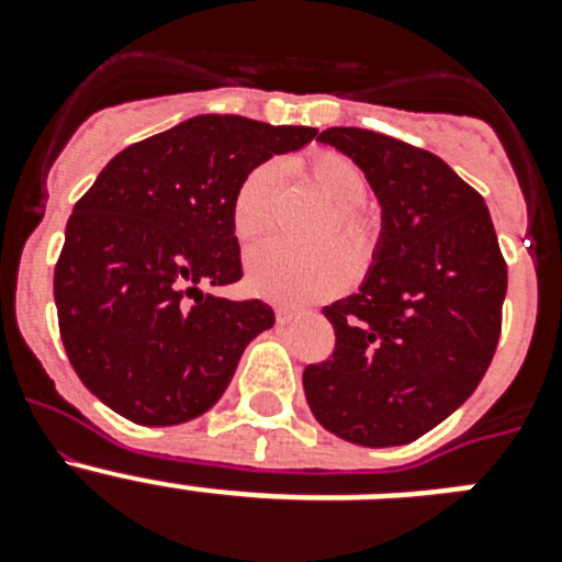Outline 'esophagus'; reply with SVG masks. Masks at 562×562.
Listing matches in <instances>:
<instances>
[{
  "instance_id": "1",
  "label": "esophagus",
  "mask_w": 562,
  "mask_h": 562,
  "mask_svg": "<svg viewBox=\"0 0 562 562\" xmlns=\"http://www.w3.org/2000/svg\"><path fill=\"white\" fill-rule=\"evenodd\" d=\"M297 315H301V310H295V306H278V310H276V321L281 326L292 324V321H295Z\"/></svg>"
}]
</instances>
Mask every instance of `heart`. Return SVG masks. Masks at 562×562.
Instances as JSON below:
<instances>
[{
	"label": "heart",
	"mask_w": 562,
	"mask_h": 562,
	"mask_svg": "<svg viewBox=\"0 0 562 562\" xmlns=\"http://www.w3.org/2000/svg\"><path fill=\"white\" fill-rule=\"evenodd\" d=\"M306 186L331 207V220L321 231L315 250H292L278 241L252 247L245 261L247 290L276 304H310L331 297L355 276H366L374 265L380 245V222L362 200L369 196V180L351 157L340 151H315L295 162ZM281 173L276 162H261L245 173L233 193V231L238 238L265 236L276 222Z\"/></svg>",
	"instance_id": "b5f03b06"
}]
</instances>
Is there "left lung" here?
<instances>
[{
	"mask_svg": "<svg viewBox=\"0 0 562 562\" xmlns=\"http://www.w3.org/2000/svg\"><path fill=\"white\" fill-rule=\"evenodd\" d=\"M321 143L357 162L382 207L374 265L326 306L335 355L304 391L329 434L362 448L408 445L479 389L501 337L506 261L484 200L448 162L369 128Z\"/></svg>",
	"mask_w": 562,
	"mask_h": 562,
	"instance_id": "obj_1",
	"label": "left lung"
}]
</instances>
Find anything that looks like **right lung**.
Instances as JSON below:
<instances>
[{
    "label": "right lung",
    "mask_w": 562,
    "mask_h": 562,
    "mask_svg": "<svg viewBox=\"0 0 562 562\" xmlns=\"http://www.w3.org/2000/svg\"><path fill=\"white\" fill-rule=\"evenodd\" d=\"M315 134L196 114L123 148L76 202L53 278L58 329L76 374L114 414L148 428L196 419L225 394L247 342L276 324L265 301L207 286L241 278L238 182Z\"/></svg>",
    "instance_id": "add662e5"
}]
</instances>
